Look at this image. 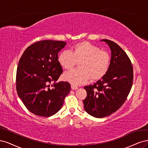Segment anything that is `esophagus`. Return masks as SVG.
Listing matches in <instances>:
<instances>
[{"instance_id":"obj_1","label":"esophagus","mask_w":148,"mask_h":148,"mask_svg":"<svg viewBox=\"0 0 148 148\" xmlns=\"http://www.w3.org/2000/svg\"><path fill=\"white\" fill-rule=\"evenodd\" d=\"M71 88H72L74 90H77L78 88V87H76V86H74V85H71Z\"/></svg>"}]
</instances>
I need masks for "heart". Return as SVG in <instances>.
Segmentation results:
<instances>
[{
	"mask_svg": "<svg viewBox=\"0 0 148 148\" xmlns=\"http://www.w3.org/2000/svg\"><path fill=\"white\" fill-rule=\"evenodd\" d=\"M60 64L65 69H71L79 62V68L64 74L63 78L76 86L86 83L90 79L96 81L102 79L110 67L111 56L108 51L87 41L78 42L71 49L63 50L58 56Z\"/></svg>",
	"mask_w": 148,
	"mask_h": 148,
	"instance_id": "heart-1",
	"label": "heart"
}]
</instances>
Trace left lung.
I'll list each match as a JSON object with an SVG mask.
<instances>
[{
  "instance_id": "1",
  "label": "left lung",
  "mask_w": 148,
  "mask_h": 148,
  "mask_svg": "<svg viewBox=\"0 0 148 148\" xmlns=\"http://www.w3.org/2000/svg\"><path fill=\"white\" fill-rule=\"evenodd\" d=\"M101 41L111 49L110 67L102 79L93 85L84 87L87 95L83 101L85 111L97 118L110 116L123 105L133 80V66L125 52L111 40Z\"/></svg>"
}]
</instances>
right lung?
<instances>
[{
  "label": "right lung",
  "mask_w": 148,
  "mask_h": 148,
  "mask_svg": "<svg viewBox=\"0 0 148 148\" xmlns=\"http://www.w3.org/2000/svg\"><path fill=\"white\" fill-rule=\"evenodd\" d=\"M66 45L64 41L37 42L27 47L19 60L16 92L26 108L35 115H54L70 92L69 82L56 83L63 73L58 54ZM51 83L54 84L51 85Z\"/></svg>",
  "instance_id": "add662e5"
}]
</instances>
